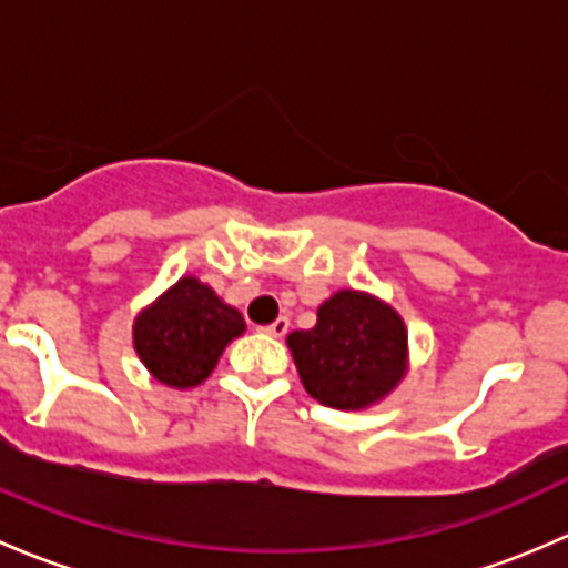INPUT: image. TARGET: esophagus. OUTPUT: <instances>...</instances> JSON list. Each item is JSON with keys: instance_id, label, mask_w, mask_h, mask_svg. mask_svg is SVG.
Wrapping results in <instances>:
<instances>
[{"instance_id": "esophagus-1", "label": "esophagus", "mask_w": 568, "mask_h": 568, "mask_svg": "<svg viewBox=\"0 0 568 568\" xmlns=\"http://www.w3.org/2000/svg\"><path fill=\"white\" fill-rule=\"evenodd\" d=\"M288 329H291V318H288V316H280V318H274L272 324L266 326V332H268V335H274V337H283V335H288Z\"/></svg>"}]
</instances>
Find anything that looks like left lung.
<instances>
[{"label":"left lung","mask_w":568,"mask_h":568,"mask_svg":"<svg viewBox=\"0 0 568 568\" xmlns=\"http://www.w3.org/2000/svg\"><path fill=\"white\" fill-rule=\"evenodd\" d=\"M288 346L305 390L335 409H363L404 376V321L357 291L326 300L316 326L291 332Z\"/></svg>","instance_id":"8db88e82"}]
</instances>
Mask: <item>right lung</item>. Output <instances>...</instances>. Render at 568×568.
<instances>
[{
    "instance_id": "obj_1",
    "label": "right lung",
    "mask_w": 568,
    "mask_h": 568,
    "mask_svg": "<svg viewBox=\"0 0 568 568\" xmlns=\"http://www.w3.org/2000/svg\"><path fill=\"white\" fill-rule=\"evenodd\" d=\"M244 332V318L194 277L173 288L134 324V348L159 382L194 387L214 371L222 348Z\"/></svg>"
}]
</instances>
